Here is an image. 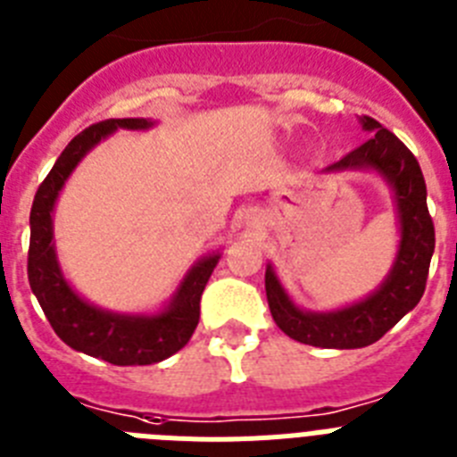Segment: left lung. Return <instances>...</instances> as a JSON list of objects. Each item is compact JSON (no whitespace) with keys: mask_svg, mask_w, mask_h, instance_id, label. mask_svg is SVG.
<instances>
[{"mask_svg":"<svg viewBox=\"0 0 457 457\" xmlns=\"http://www.w3.org/2000/svg\"><path fill=\"white\" fill-rule=\"evenodd\" d=\"M370 140L328 165L324 172L375 170L394 188L400 220V245L386 280L359 303L331 312L301 311L283 289L273 267L264 276L273 322L289 338L327 349H356L377 343L403 320L426 292L428 269L435 253V225L428 213L426 179L414 154L372 117H361Z\"/></svg>","mask_w":457,"mask_h":457,"instance_id":"8db88e82","label":"left lung"}]
</instances>
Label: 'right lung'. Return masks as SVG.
Masks as SVG:
<instances>
[{"label":"right lung","mask_w":457,"mask_h":457,"mask_svg":"<svg viewBox=\"0 0 457 457\" xmlns=\"http://www.w3.org/2000/svg\"><path fill=\"white\" fill-rule=\"evenodd\" d=\"M149 119H105L75 135L62 156L38 186L29 213V273L31 292L37 295L47 322L69 347L108 361L112 366H149L179 352L200 322V299L220 255L202 257L186 273L168 308L156 315H121L87 303L66 283L59 269L53 241V209L66 179L89 149L117 129H152Z\"/></svg>","instance_id":"add662e5"}]
</instances>
